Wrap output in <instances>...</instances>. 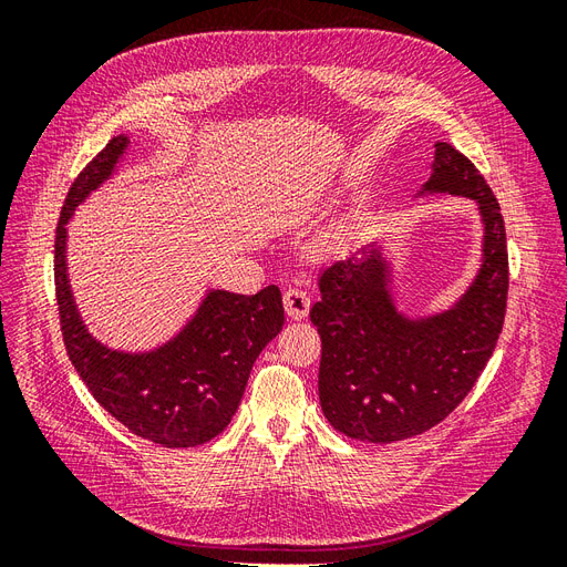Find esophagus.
<instances>
[{"instance_id":"1","label":"esophagus","mask_w":567,"mask_h":567,"mask_svg":"<svg viewBox=\"0 0 567 567\" xmlns=\"http://www.w3.org/2000/svg\"><path fill=\"white\" fill-rule=\"evenodd\" d=\"M284 307L290 319H305L307 312H310V296L302 288L290 286L284 290Z\"/></svg>"}]
</instances>
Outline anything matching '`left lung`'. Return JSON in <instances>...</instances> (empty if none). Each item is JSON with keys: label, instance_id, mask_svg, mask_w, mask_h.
Listing matches in <instances>:
<instances>
[{"label": "left lung", "instance_id": "8db88e82", "mask_svg": "<svg viewBox=\"0 0 567 567\" xmlns=\"http://www.w3.org/2000/svg\"><path fill=\"white\" fill-rule=\"evenodd\" d=\"M471 198L483 219V262L450 310L406 317L394 305L390 265L379 244L319 277L310 319L321 336L319 402L342 435L398 442L431 431L475 385L499 340L508 296L502 208L477 167L447 142L435 144L433 173L416 196Z\"/></svg>", "mask_w": 567, "mask_h": 567}]
</instances>
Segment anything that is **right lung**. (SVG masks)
Returning a JSON list of instances; mask_svg holds the SVG:
<instances>
[{"instance_id": "1", "label": "right lung", "mask_w": 567, "mask_h": 567, "mask_svg": "<svg viewBox=\"0 0 567 567\" xmlns=\"http://www.w3.org/2000/svg\"><path fill=\"white\" fill-rule=\"evenodd\" d=\"M125 134L82 169L65 196L54 241V281L68 357L94 400L130 433L182 450L217 437L241 404L255 359L281 331V290L255 296L210 288L184 329L148 352L111 350L84 326L68 281L65 244L73 213L113 177L127 153Z\"/></svg>"}]
</instances>
